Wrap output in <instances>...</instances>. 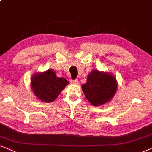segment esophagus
I'll list each match as a JSON object with an SVG mask.
<instances>
[{"mask_svg": "<svg viewBox=\"0 0 152 152\" xmlns=\"http://www.w3.org/2000/svg\"><path fill=\"white\" fill-rule=\"evenodd\" d=\"M72 83L73 84H78V79H75V80H72Z\"/></svg>", "mask_w": 152, "mask_h": 152, "instance_id": "obj_1", "label": "esophagus"}]
</instances>
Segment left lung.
<instances>
[{"instance_id":"8db88e82","label":"left lung","mask_w":152,"mask_h":152,"mask_svg":"<svg viewBox=\"0 0 152 152\" xmlns=\"http://www.w3.org/2000/svg\"><path fill=\"white\" fill-rule=\"evenodd\" d=\"M82 90L93 106H102L110 102L117 90L116 78L113 74L94 69L90 73Z\"/></svg>"}]
</instances>
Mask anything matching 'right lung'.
Wrapping results in <instances>:
<instances>
[{
  "label": "right lung",
  "instance_id": "add662e5",
  "mask_svg": "<svg viewBox=\"0 0 152 152\" xmlns=\"http://www.w3.org/2000/svg\"><path fill=\"white\" fill-rule=\"evenodd\" d=\"M69 84L64 78H58L53 69L37 72L32 76L30 87L37 99L41 102H53L62 90Z\"/></svg>",
  "mask_w": 152,
  "mask_h": 152
}]
</instances>
